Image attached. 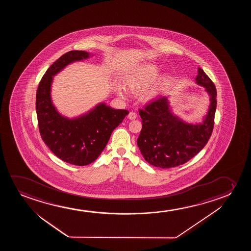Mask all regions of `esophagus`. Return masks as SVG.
Listing matches in <instances>:
<instances>
[{
    "label": "esophagus",
    "mask_w": 251,
    "mask_h": 251,
    "mask_svg": "<svg viewBox=\"0 0 251 251\" xmlns=\"http://www.w3.org/2000/svg\"><path fill=\"white\" fill-rule=\"evenodd\" d=\"M127 117L131 119V120H134L136 117H137V114L135 113L134 111H130L129 114L127 115Z\"/></svg>",
    "instance_id": "34e87169"
}]
</instances>
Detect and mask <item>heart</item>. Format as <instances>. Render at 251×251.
Segmentation results:
<instances>
[{"mask_svg": "<svg viewBox=\"0 0 251 251\" xmlns=\"http://www.w3.org/2000/svg\"><path fill=\"white\" fill-rule=\"evenodd\" d=\"M158 74V69L156 66L148 65L141 67L124 77V85L132 93H141L148 89L151 83L153 82V80L157 78ZM117 93L121 96L125 97L127 95V93L123 86H117ZM148 95L151 96L152 93L149 92Z\"/></svg>", "mask_w": 251, "mask_h": 251, "instance_id": "heart-1", "label": "heart"}]
</instances>
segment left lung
Masks as SVG:
<instances>
[{
	"instance_id": "8db88e82",
	"label": "left lung",
	"mask_w": 251,
	"mask_h": 251,
	"mask_svg": "<svg viewBox=\"0 0 251 251\" xmlns=\"http://www.w3.org/2000/svg\"><path fill=\"white\" fill-rule=\"evenodd\" d=\"M196 82L206 87L211 97L204 123H183L169 110L166 97L160 96L139 110L142 122L137 145L146 161L159 168H172L194 158L211 137L216 111L217 91L212 79L198 68Z\"/></svg>"
}]
</instances>
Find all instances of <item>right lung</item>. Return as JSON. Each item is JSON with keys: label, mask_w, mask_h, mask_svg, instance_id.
Instances as JSON below:
<instances>
[{"label": "right lung", "mask_w": 251, "mask_h": 251, "mask_svg": "<svg viewBox=\"0 0 251 251\" xmlns=\"http://www.w3.org/2000/svg\"><path fill=\"white\" fill-rule=\"evenodd\" d=\"M82 50L62 55L42 77L36 94V111L42 140L60 159L71 165H87L95 161L106 147L111 133L128 114L100 103L86 116L69 120L56 111L50 100L53 75L70 62L87 58Z\"/></svg>", "instance_id": "obj_1"}]
</instances>
